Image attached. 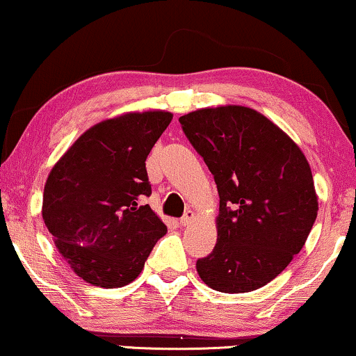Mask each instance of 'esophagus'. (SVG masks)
<instances>
[{"instance_id": "1", "label": "esophagus", "mask_w": 356, "mask_h": 356, "mask_svg": "<svg viewBox=\"0 0 356 356\" xmlns=\"http://www.w3.org/2000/svg\"><path fill=\"white\" fill-rule=\"evenodd\" d=\"M193 219H195V213H193L191 209H188V211L185 213V216L179 219V225H181V226H188V225H190V222L193 221Z\"/></svg>"}]
</instances>
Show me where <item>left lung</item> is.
<instances>
[{"label": "left lung", "mask_w": 356, "mask_h": 356, "mask_svg": "<svg viewBox=\"0 0 356 356\" xmlns=\"http://www.w3.org/2000/svg\"><path fill=\"white\" fill-rule=\"evenodd\" d=\"M219 193L218 241L196 270L208 287L243 293L264 287L304 248L318 211L300 147L261 112L206 107L179 117Z\"/></svg>", "instance_id": "1"}]
</instances>
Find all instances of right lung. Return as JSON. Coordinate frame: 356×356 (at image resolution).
Returning a JSON list of instances; mask_svg holds the SVG:
<instances>
[{
    "label": "right lung",
    "instance_id": "right-lung-1",
    "mask_svg": "<svg viewBox=\"0 0 356 356\" xmlns=\"http://www.w3.org/2000/svg\"><path fill=\"white\" fill-rule=\"evenodd\" d=\"M166 111L125 112L92 125L44 185L42 219L64 261L87 284L134 282L166 226L148 204L147 161L170 125Z\"/></svg>",
    "mask_w": 356,
    "mask_h": 356
}]
</instances>
